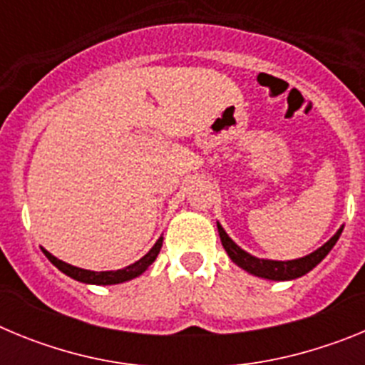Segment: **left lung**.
I'll use <instances>...</instances> for the list:
<instances>
[{"label":"left lung","mask_w":365,"mask_h":365,"mask_svg":"<svg viewBox=\"0 0 365 365\" xmlns=\"http://www.w3.org/2000/svg\"><path fill=\"white\" fill-rule=\"evenodd\" d=\"M219 237H221L222 248L227 250L228 257L234 261L235 265L241 267L243 270H247L248 274L257 276V278L263 279H272V282H291V279L302 278L307 272H311L329 252L331 248L336 245L338 237H340L344 227H340L336 230V234L327 241V243L322 245L320 248H316L314 252L307 254V256L298 257V259H289V261H278V259H263V257H256L252 254H248L247 250L240 247L232 240L230 235L225 232V228L217 222Z\"/></svg>","instance_id":"1"}]
</instances>
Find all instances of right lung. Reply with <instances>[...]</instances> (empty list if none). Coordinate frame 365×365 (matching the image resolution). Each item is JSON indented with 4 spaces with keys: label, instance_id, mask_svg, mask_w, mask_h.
Instances as JSON below:
<instances>
[{
    "label": "right lung",
    "instance_id": "obj_1",
    "mask_svg": "<svg viewBox=\"0 0 365 365\" xmlns=\"http://www.w3.org/2000/svg\"><path fill=\"white\" fill-rule=\"evenodd\" d=\"M160 247H163V235H160L159 240H157V243L150 248V252H148L146 256L140 257L138 261L124 267V269L104 270V272H95V270H86L80 269V267H73L69 265V263H66V261L54 257L53 254L47 252L45 248H41V250H43L47 259H49L58 270H62L63 274H67L69 278L76 279V282L87 283V285H117V283L130 282V279L137 278V276H140L143 272H146L148 267H150L151 263L157 259V256H159Z\"/></svg>",
    "mask_w": 365,
    "mask_h": 365
}]
</instances>
